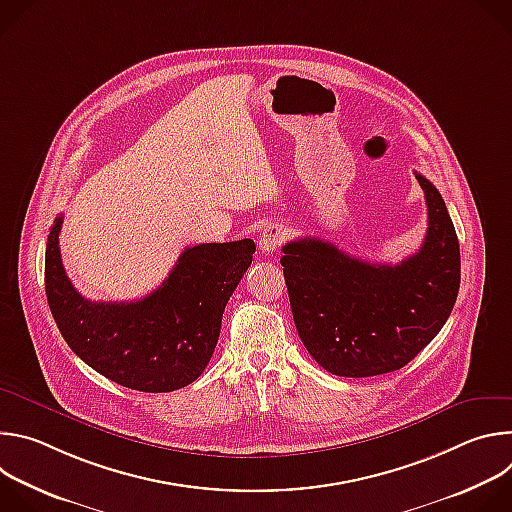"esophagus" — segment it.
Returning <instances> with one entry per match:
<instances>
[{
  "mask_svg": "<svg viewBox=\"0 0 512 512\" xmlns=\"http://www.w3.org/2000/svg\"><path fill=\"white\" fill-rule=\"evenodd\" d=\"M285 241V231H283V227L281 225H269L263 233H261V237H259V249L263 251V253H273V251H277L279 247H281V243Z\"/></svg>",
  "mask_w": 512,
  "mask_h": 512,
  "instance_id": "34e87169",
  "label": "esophagus"
}]
</instances>
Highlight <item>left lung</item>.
Wrapping results in <instances>:
<instances>
[{"label":"left lung","mask_w":512,"mask_h":512,"mask_svg":"<svg viewBox=\"0 0 512 512\" xmlns=\"http://www.w3.org/2000/svg\"><path fill=\"white\" fill-rule=\"evenodd\" d=\"M427 202L419 251L397 265L369 263L306 237L281 251L298 334L338 377L403 369L446 324L460 289V243L437 188L415 172Z\"/></svg>","instance_id":"1"}]
</instances>
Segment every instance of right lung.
Masks as SVG:
<instances>
[{
	"label": "right lung",
	"instance_id": "right-lung-1",
	"mask_svg": "<svg viewBox=\"0 0 512 512\" xmlns=\"http://www.w3.org/2000/svg\"><path fill=\"white\" fill-rule=\"evenodd\" d=\"M62 214L50 229L44 261L54 322L83 362L109 381L168 393L194 383L216 348L223 312L255 253L251 239L184 249L150 296L91 302L72 287L60 259Z\"/></svg>",
	"mask_w": 512,
	"mask_h": 512
}]
</instances>
